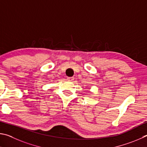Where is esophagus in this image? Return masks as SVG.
<instances>
[{
    "mask_svg": "<svg viewBox=\"0 0 147 147\" xmlns=\"http://www.w3.org/2000/svg\"><path fill=\"white\" fill-rule=\"evenodd\" d=\"M67 80H68V81H73L74 80V78H73V77H71V78H67Z\"/></svg>",
    "mask_w": 147,
    "mask_h": 147,
    "instance_id": "34e87169",
    "label": "esophagus"
}]
</instances>
